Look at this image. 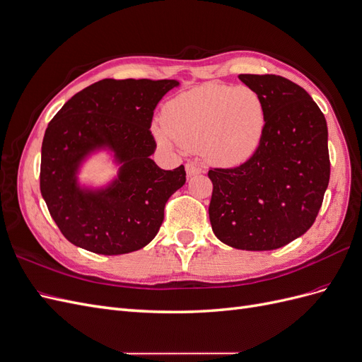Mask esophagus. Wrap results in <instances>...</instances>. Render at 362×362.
<instances>
[{
	"mask_svg": "<svg viewBox=\"0 0 362 362\" xmlns=\"http://www.w3.org/2000/svg\"><path fill=\"white\" fill-rule=\"evenodd\" d=\"M185 172H187V177L192 178V177H196V175L202 173V169L198 166V164L187 163V164H185Z\"/></svg>",
	"mask_w": 362,
	"mask_h": 362,
	"instance_id": "obj_1",
	"label": "esophagus"
}]
</instances>
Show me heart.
<instances>
[{
    "label": "heart",
    "mask_w": 362,
    "mask_h": 362,
    "mask_svg": "<svg viewBox=\"0 0 362 362\" xmlns=\"http://www.w3.org/2000/svg\"><path fill=\"white\" fill-rule=\"evenodd\" d=\"M160 144L172 141L221 166H238L259 148L266 131V107L246 86L205 83L185 90L164 105Z\"/></svg>",
    "instance_id": "obj_1"
}]
</instances>
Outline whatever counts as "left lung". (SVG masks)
Segmentation results:
<instances>
[{
    "label": "left lung",
    "mask_w": 362,
    "mask_h": 362,
    "mask_svg": "<svg viewBox=\"0 0 362 362\" xmlns=\"http://www.w3.org/2000/svg\"><path fill=\"white\" fill-rule=\"evenodd\" d=\"M266 107V131L242 166L208 172L214 235L242 250H273L314 223L329 184L327 125L313 98L279 75H238Z\"/></svg>",
    "instance_id": "left-lung-1"
}]
</instances>
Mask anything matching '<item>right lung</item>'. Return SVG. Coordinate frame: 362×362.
<instances>
[{
  "label": "right lung",
  "mask_w": 362,
  "mask_h": 362,
  "mask_svg": "<svg viewBox=\"0 0 362 362\" xmlns=\"http://www.w3.org/2000/svg\"><path fill=\"white\" fill-rule=\"evenodd\" d=\"M177 80L98 81L74 95L48 124L42 141L40 193L62 234L81 249L122 255L157 235L164 205L185 184V170L160 169L151 156V120ZM105 153L117 168L101 186L79 175Z\"/></svg>",
  "instance_id": "right-lung-1"
}]
</instances>
